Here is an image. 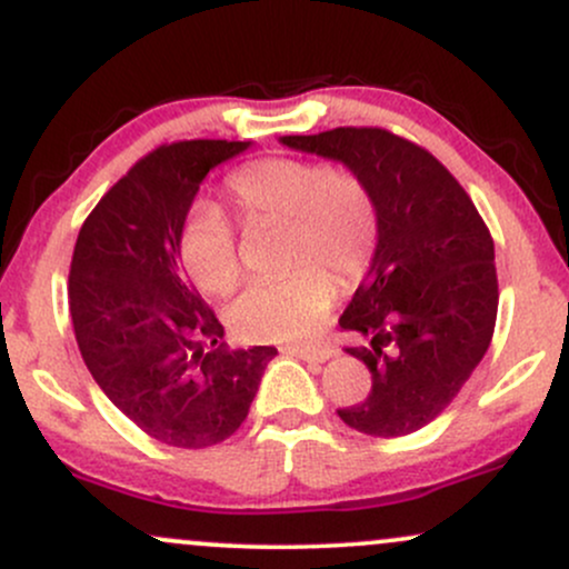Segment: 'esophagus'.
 I'll return each instance as SVG.
<instances>
[{"label": "esophagus", "mask_w": 569, "mask_h": 569, "mask_svg": "<svg viewBox=\"0 0 569 569\" xmlns=\"http://www.w3.org/2000/svg\"><path fill=\"white\" fill-rule=\"evenodd\" d=\"M286 352H289V356L302 358V361H310V363H323L335 356V350H331L329 345H289Z\"/></svg>", "instance_id": "34e87169"}]
</instances>
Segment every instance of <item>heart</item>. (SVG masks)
Wrapping results in <instances>:
<instances>
[{"label": "heart", "mask_w": 569, "mask_h": 569, "mask_svg": "<svg viewBox=\"0 0 569 569\" xmlns=\"http://www.w3.org/2000/svg\"><path fill=\"white\" fill-rule=\"evenodd\" d=\"M227 192L248 221H291L289 276L253 280L234 299L230 321L246 339H302L316 335L337 299V283L358 280L375 257L377 206L361 176L323 162L270 158L248 162L227 179ZM179 259L192 283L206 293H230L238 286V238L224 213L200 206L189 213L179 234Z\"/></svg>", "instance_id": "obj_1"}]
</instances>
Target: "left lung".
<instances>
[{
	"label": "left lung",
	"mask_w": 569,
	"mask_h": 569,
	"mask_svg": "<svg viewBox=\"0 0 569 569\" xmlns=\"http://www.w3.org/2000/svg\"><path fill=\"white\" fill-rule=\"evenodd\" d=\"M280 143L342 162L375 198V257L339 318L345 331L369 339L348 352L367 363L371 390L337 415L380 439L415 433L452 403L492 342V234L455 176L390 130L335 128Z\"/></svg>",
	"instance_id": "8db88e82"
}]
</instances>
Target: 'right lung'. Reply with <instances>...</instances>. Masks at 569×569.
I'll return each mask as SVG.
<instances>
[{"instance_id": "right-lung-1", "label": "right lung", "mask_w": 569, "mask_h": 569, "mask_svg": "<svg viewBox=\"0 0 569 569\" xmlns=\"http://www.w3.org/2000/svg\"><path fill=\"white\" fill-rule=\"evenodd\" d=\"M248 147L198 139L154 149L98 200L77 234L69 310L84 367L130 422L168 447L230 439L278 356L267 345H217L224 326L179 259L202 179Z\"/></svg>"}]
</instances>
